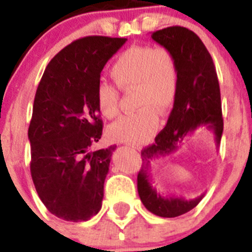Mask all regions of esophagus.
Returning a JSON list of instances; mask_svg holds the SVG:
<instances>
[{"mask_svg": "<svg viewBox=\"0 0 252 252\" xmlns=\"http://www.w3.org/2000/svg\"><path fill=\"white\" fill-rule=\"evenodd\" d=\"M128 146H130V148H133V149H136V150H140V145H137V144H127Z\"/></svg>", "mask_w": 252, "mask_h": 252, "instance_id": "esophagus-1", "label": "esophagus"}]
</instances>
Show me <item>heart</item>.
<instances>
[{"mask_svg":"<svg viewBox=\"0 0 252 252\" xmlns=\"http://www.w3.org/2000/svg\"><path fill=\"white\" fill-rule=\"evenodd\" d=\"M111 77L124 90L136 88L137 112L125 115L108 128L111 137L125 142L150 139L158 126V113L168 115L179 90V69L165 48L140 45L128 48L111 66ZM119 91L110 83L95 88V103L106 119L119 115Z\"/></svg>","mask_w":252,"mask_h":252,"instance_id":"heart-1","label":"heart"}]
</instances>
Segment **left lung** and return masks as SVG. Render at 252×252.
Here are the masks:
<instances>
[{"label":"left lung","instance_id":"obj_1","mask_svg":"<svg viewBox=\"0 0 252 252\" xmlns=\"http://www.w3.org/2000/svg\"><path fill=\"white\" fill-rule=\"evenodd\" d=\"M151 39L174 55L179 69V90L166 126L158 133L154 144L141 150L137 192L148 211L171 218L189 212L204 194L194 199L177 195L162 197L151 186V165L177 151L182 141L202 126L212 131L216 144L220 145L223 132L221 92L212 57L192 30L170 26L153 32Z\"/></svg>","mask_w":252,"mask_h":252}]
</instances>
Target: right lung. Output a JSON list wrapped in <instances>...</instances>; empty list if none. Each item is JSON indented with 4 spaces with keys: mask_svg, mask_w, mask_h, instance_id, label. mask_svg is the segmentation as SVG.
Returning a JSON list of instances; mask_svg holds the SVG:
<instances>
[{
    "mask_svg": "<svg viewBox=\"0 0 252 252\" xmlns=\"http://www.w3.org/2000/svg\"><path fill=\"white\" fill-rule=\"evenodd\" d=\"M126 40H75L50 60L37 87L29 126L31 177L49 212L65 221H88L102 207L116 146L92 151L103 126L95 88L103 66Z\"/></svg>",
    "mask_w": 252,
    "mask_h": 252,
    "instance_id": "1",
    "label": "right lung"
}]
</instances>
